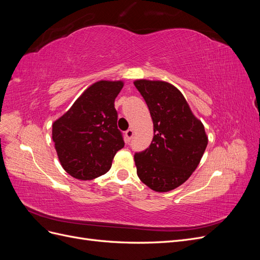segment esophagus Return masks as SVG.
Listing matches in <instances>:
<instances>
[{"label":"esophagus","instance_id":"1","mask_svg":"<svg viewBox=\"0 0 260 260\" xmlns=\"http://www.w3.org/2000/svg\"><path fill=\"white\" fill-rule=\"evenodd\" d=\"M124 135H125V140H127V142H130L131 139L133 138V135H135V132H133L132 129H129L125 131Z\"/></svg>","mask_w":260,"mask_h":260}]
</instances>
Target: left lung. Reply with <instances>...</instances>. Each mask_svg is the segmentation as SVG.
Returning <instances> with one entry per match:
<instances>
[{
  "instance_id": "8db88e82",
  "label": "left lung",
  "mask_w": 260,
  "mask_h": 260,
  "mask_svg": "<svg viewBox=\"0 0 260 260\" xmlns=\"http://www.w3.org/2000/svg\"><path fill=\"white\" fill-rule=\"evenodd\" d=\"M154 123V137L145 151L136 153L138 177L156 192L180 186L198 168L208 138L183 94L165 81L136 80Z\"/></svg>"
}]
</instances>
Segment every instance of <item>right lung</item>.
Wrapping results in <instances>:
<instances>
[{
    "mask_svg": "<svg viewBox=\"0 0 260 260\" xmlns=\"http://www.w3.org/2000/svg\"><path fill=\"white\" fill-rule=\"evenodd\" d=\"M122 86V81L93 83L54 121L55 149L61 167L72 177L92 180L106 174L124 146L114 104Z\"/></svg>",
    "mask_w": 260,
    "mask_h": 260,
    "instance_id": "1",
    "label": "right lung"
}]
</instances>
